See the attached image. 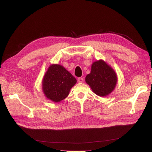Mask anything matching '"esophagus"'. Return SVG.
Returning <instances> with one entry per match:
<instances>
[{
  "label": "esophagus",
  "instance_id": "esophagus-1",
  "mask_svg": "<svg viewBox=\"0 0 152 152\" xmlns=\"http://www.w3.org/2000/svg\"><path fill=\"white\" fill-rule=\"evenodd\" d=\"M77 81L79 83H83L84 81V79L83 77H79L77 79Z\"/></svg>",
  "mask_w": 152,
  "mask_h": 152
}]
</instances>
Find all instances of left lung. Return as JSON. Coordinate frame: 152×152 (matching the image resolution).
<instances>
[{
  "label": "left lung",
  "mask_w": 152,
  "mask_h": 152,
  "mask_svg": "<svg viewBox=\"0 0 152 152\" xmlns=\"http://www.w3.org/2000/svg\"><path fill=\"white\" fill-rule=\"evenodd\" d=\"M86 82L95 94L103 97L113 91L117 77L114 70L100 60L93 63L91 73L86 77Z\"/></svg>",
  "instance_id": "1"
}]
</instances>
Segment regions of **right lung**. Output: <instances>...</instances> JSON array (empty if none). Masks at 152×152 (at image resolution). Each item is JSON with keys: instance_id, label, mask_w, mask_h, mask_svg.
<instances>
[{"instance_id": "1", "label": "right lung", "mask_w": 152, "mask_h": 152, "mask_svg": "<svg viewBox=\"0 0 152 152\" xmlns=\"http://www.w3.org/2000/svg\"><path fill=\"white\" fill-rule=\"evenodd\" d=\"M76 83V78L63 66L52 65L43 78L42 89L47 99L58 102L68 96Z\"/></svg>"}]
</instances>
